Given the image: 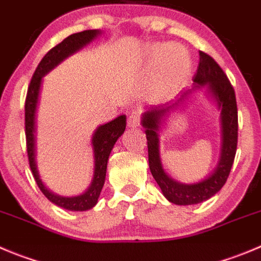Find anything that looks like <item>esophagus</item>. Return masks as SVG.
I'll return each mask as SVG.
<instances>
[{"label": "esophagus", "instance_id": "obj_1", "mask_svg": "<svg viewBox=\"0 0 261 261\" xmlns=\"http://www.w3.org/2000/svg\"><path fill=\"white\" fill-rule=\"evenodd\" d=\"M129 128H137L141 124V115L138 113H133L128 116V120H126Z\"/></svg>", "mask_w": 261, "mask_h": 261}]
</instances>
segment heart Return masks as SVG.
<instances>
[{"instance_id":"obj_1","label":"heart","mask_w":261,"mask_h":261,"mask_svg":"<svg viewBox=\"0 0 261 261\" xmlns=\"http://www.w3.org/2000/svg\"><path fill=\"white\" fill-rule=\"evenodd\" d=\"M179 47L174 44H163L155 46L147 52V75L150 78L162 75L158 82L159 95L166 96L174 91L187 76L190 71V61L186 59L182 65L183 58L179 54ZM175 62V64H173Z\"/></svg>"}]
</instances>
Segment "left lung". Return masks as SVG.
Wrapping results in <instances>:
<instances>
[{"mask_svg":"<svg viewBox=\"0 0 261 261\" xmlns=\"http://www.w3.org/2000/svg\"><path fill=\"white\" fill-rule=\"evenodd\" d=\"M195 87L206 86L220 110V128H222V148L217 169L207 178L198 183L185 185L172 179L163 169L159 150V129L165 116L179 108L192 93L191 89L183 92L180 97L173 103H164L148 109L142 115V126L145 128L148 147V165L152 177L161 188V192L170 202L175 205H195L219 192L225 185L234 161L238 138V116L234 89L228 81L217 61L205 52L200 51V63L193 76Z\"/></svg>","mask_w":261,"mask_h":261,"instance_id":"left-lung-1","label":"left lung"}]
</instances>
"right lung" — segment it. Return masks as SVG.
Listing matches in <instances>:
<instances>
[{
    "label": "right lung",
    "mask_w": 261,
    "mask_h": 261,
    "mask_svg": "<svg viewBox=\"0 0 261 261\" xmlns=\"http://www.w3.org/2000/svg\"><path fill=\"white\" fill-rule=\"evenodd\" d=\"M101 32L97 29H91V31H83L79 33H74L71 36L66 37L63 42L49 49L41 63L37 66L33 76H32L31 84L28 87V93L25 98V137H27V152H28L29 166L33 173V177L36 179L37 186L42 191L44 196L48 198L51 202H54L58 206L64 207L71 212H84V210L92 209L97 203L100 197L101 190L103 187L106 177V168H108V160L110 156L111 150L114 145L118 141V138L125 130L126 118L125 115L118 116L114 120L100 125L96 129L95 135L92 137V148H93V156H95V172H93V179L91 186L84 193L74 197H63L52 193L46 188V186L42 183L39 178L38 170H37L36 163V113L37 105H38L39 91H41L42 78L46 75L48 71H51L55 66L66 58H69L74 52L83 48L86 44L92 42Z\"/></svg>",
    "instance_id": "obj_1"
}]
</instances>
